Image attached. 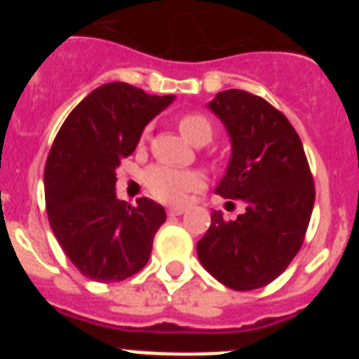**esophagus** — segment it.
<instances>
[{"instance_id": "esophagus-1", "label": "esophagus", "mask_w": 359, "mask_h": 359, "mask_svg": "<svg viewBox=\"0 0 359 359\" xmlns=\"http://www.w3.org/2000/svg\"><path fill=\"white\" fill-rule=\"evenodd\" d=\"M185 214V208L183 207H169L167 208V215L169 217H177V215Z\"/></svg>"}]
</instances>
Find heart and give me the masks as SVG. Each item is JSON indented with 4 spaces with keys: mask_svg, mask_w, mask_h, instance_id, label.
<instances>
[{
    "mask_svg": "<svg viewBox=\"0 0 359 359\" xmlns=\"http://www.w3.org/2000/svg\"><path fill=\"white\" fill-rule=\"evenodd\" d=\"M180 131L187 140L194 145H205L214 136V122L203 111H187L177 120ZM149 129L142 135V140H147ZM144 183L154 198L165 203H185L190 196L205 187V176L199 170L176 169L170 165H152L145 170Z\"/></svg>",
    "mask_w": 359,
    "mask_h": 359,
    "instance_id": "1",
    "label": "heart"
}]
</instances>
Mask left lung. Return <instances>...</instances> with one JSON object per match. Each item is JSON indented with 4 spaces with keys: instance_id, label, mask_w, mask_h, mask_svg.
<instances>
[{
    "instance_id": "8db88e82",
    "label": "left lung",
    "mask_w": 359,
    "mask_h": 359,
    "mask_svg": "<svg viewBox=\"0 0 359 359\" xmlns=\"http://www.w3.org/2000/svg\"><path fill=\"white\" fill-rule=\"evenodd\" d=\"M210 109L231 138V160L215 192L246 203L236 221L212 214L198 257L236 291L268 286L302 248L315 205V180L300 136L286 115L259 95L217 93Z\"/></svg>"
}]
</instances>
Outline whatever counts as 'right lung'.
<instances>
[{
	"instance_id": "add662e5",
	"label": "right lung",
	"mask_w": 359,
	"mask_h": 359,
	"mask_svg": "<svg viewBox=\"0 0 359 359\" xmlns=\"http://www.w3.org/2000/svg\"><path fill=\"white\" fill-rule=\"evenodd\" d=\"M172 100V95L109 82L73 107L53 140L44 167L50 226L69 261L91 280H126L151 257L167 215L149 198L136 199V207L116 199L115 169L133 154L149 120Z\"/></svg>"
}]
</instances>
